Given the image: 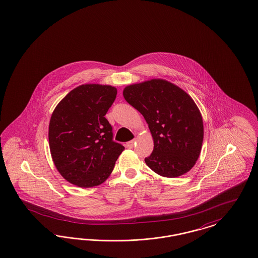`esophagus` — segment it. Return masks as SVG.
<instances>
[{
    "mask_svg": "<svg viewBox=\"0 0 258 258\" xmlns=\"http://www.w3.org/2000/svg\"><path fill=\"white\" fill-rule=\"evenodd\" d=\"M134 144H135V140H132V141H128V142L126 143L125 146H126V148H128V149H133Z\"/></svg>",
    "mask_w": 258,
    "mask_h": 258,
    "instance_id": "34e87169",
    "label": "esophagus"
}]
</instances>
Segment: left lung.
<instances>
[{
	"mask_svg": "<svg viewBox=\"0 0 258 258\" xmlns=\"http://www.w3.org/2000/svg\"><path fill=\"white\" fill-rule=\"evenodd\" d=\"M123 95L149 124L154 147L145 158L147 166L169 178L192 169L204 138L202 115L192 98L164 79L126 86Z\"/></svg>",
	"mask_w": 258,
	"mask_h": 258,
	"instance_id": "obj_1",
	"label": "left lung"
}]
</instances>
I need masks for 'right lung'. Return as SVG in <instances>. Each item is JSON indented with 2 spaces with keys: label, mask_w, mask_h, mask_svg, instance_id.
Segmentation results:
<instances>
[{
  "label": "right lung",
  "mask_w": 258,
  "mask_h": 258,
  "mask_svg": "<svg viewBox=\"0 0 258 258\" xmlns=\"http://www.w3.org/2000/svg\"><path fill=\"white\" fill-rule=\"evenodd\" d=\"M117 89L86 84L72 89L52 112L48 141L54 165L68 182L92 187L109 177L124 148L112 140L105 115Z\"/></svg>",
  "instance_id": "1"
}]
</instances>
